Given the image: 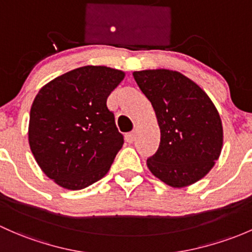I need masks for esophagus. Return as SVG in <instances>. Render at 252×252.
Returning <instances> with one entry per match:
<instances>
[{"label":"esophagus","instance_id":"34e87169","mask_svg":"<svg viewBox=\"0 0 252 252\" xmlns=\"http://www.w3.org/2000/svg\"><path fill=\"white\" fill-rule=\"evenodd\" d=\"M126 140L128 144H133L135 140V131H131V133H128L126 135Z\"/></svg>","mask_w":252,"mask_h":252}]
</instances>
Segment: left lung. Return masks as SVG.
<instances>
[{
    "label": "left lung",
    "mask_w": 252,
    "mask_h": 252,
    "mask_svg": "<svg viewBox=\"0 0 252 252\" xmlns=\"http://www.w3.org/2000/svg\"><path fill=\"white\" fill-rule=\"evenodd\" d=\"M135 82L150 100L160 142L147 168L173 189L202 180L215 165L223 146V128L217 108L197 83L165 68L134 71Z\"/></svg>",
    "instance_id": "8db88e82"
}]
</instances>
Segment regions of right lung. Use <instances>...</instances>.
I'll use <instances>...</instances> for the list:
<instances>
[{
	"label": "right lung",
	"instance_id": "right-lung-1",
	"mask_svg": "<svg viewBox=\"0 0 252 252\" xmlns=\"http://www.w3.org/2000/svg\"><path fill=\"white\" fill-rule=\"evenodd\" d=\"M124 77L117 68L82 66L36 95L29 145L41 170L63 189H83L110 170L124 140L106 102Z\"/></svg>",
	"mask_w": 252,
	"mask_h": 252
}]
</instances>
